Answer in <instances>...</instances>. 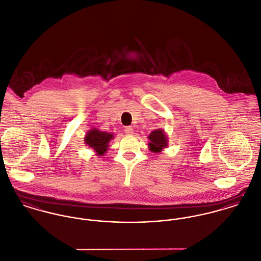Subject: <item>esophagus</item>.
<instances>
[{
  "label": "esophagus",
  "instance_id": "34e87169",
  "mask_svg": "<svg viewBox=\"0 0 261 261\" xmlns=\"http://www.w3.org/2000/svg\"><path fill=\"white\" fill-rule=\"evenodd\" d=\"M124 131H125V133H126V134H128V135H132V134H134V130H133V128H132L131 126L126 127Z\"/></svg>",
  "mask_w": 261,
  "mask_h": 261
}]
</instances>
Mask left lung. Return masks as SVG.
Wrapping results in <instances>:
<instances>
[{
  "instance_id": "left-lung-1",
  "label": "left lung",
  "mask_w": 261,
  "mask_h": 261,
  "mask_svg": "<svg viewBox=\"0 0 261 261\" xmlns=\"http://www.w3.org/2000/svg\"><path fill=\"white\" fill-rule=\"evenodd\" d=\"M148 139L150 140L149 148L152 152L158 153L168 146V138H167L164 130H162V129H157V130L152 131L150 133V135L148 136Z\"/></svg>"
}]
</instances>
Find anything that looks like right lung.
<instances>
[{
    "label": "right lung",
    "mask_w": 261,
    "mask_h": 261,
    "mask_svg": "<svg viewBox=\"0 0 261 261\" xmlns=\"http://www.w3.org/2000/svg\"><path fill=\"white\" fill-rule=\"evenodd\" d=\"M111 139H113V134L93 128L87 132L84 142L96 152V155L103 156L109 147Z\"/></svg>",
    "instance_id": "obj_1"
}]
</instances>
